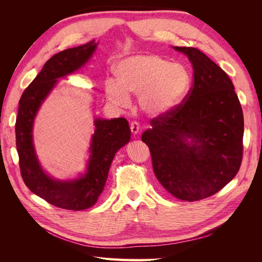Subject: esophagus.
I'll use <instances>...</instances> for the list:
<instances>
[{
    "mask_svg": "<svg viewBox=\"0 0 262 262\" xmlns=\"http://www.w3.org/2000/svg\"><path fill=\"white\" fill-rule=\"evenodd\" d=\"M130 129L131 132L134 134V136H137V134L140 132V125L138 122H132L130 125Z\"/></svg>",
    "mask_w": 262,
    "mask_h": 262,
    "instance_id": "obj_1",
    "label": "esophagus"
}]
</instances>
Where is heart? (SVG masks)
<instances>
[{
	"mask_svg": "<svg viewBox=\"0 0 262 262\" xmlns=\"http://www.w3.org/2000/svg\"><path fill=\"white\" fill-rule=\"evenodd\" d=\"M118 78L106 83L108 99L118 106L130 102V93L139 95L142 112L152 117L167 115L187 95L191 76L180 63H170L160 54L145 53L125 58L118 63Z\"/></svg>",
	"mask_w": 262,
	"mask_h": 262,
	"instance_id": "1",
	"label": "heart"
}]
</instances>
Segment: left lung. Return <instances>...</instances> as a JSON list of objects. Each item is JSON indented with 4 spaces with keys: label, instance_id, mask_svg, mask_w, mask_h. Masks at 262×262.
Here are the masks:
<instances>
[{
    "label": "left lung",
    "instance_id": "left-lung-1",
    "mask_svg": "<svg viewBox=\"0 0 262 262\" xmlns=\"http://www.w3.org/2000/svg\"><path fill=\"white\" fill-rule=\"evenodd\" d=\"M193 69V85L167 115L153 118L142 134L161 185L184 201L216 193L238 172L244 116L228 75L199 49L173 47Z\"/></svg>",
    "mask_w": 262,
    "mask_h": 262
}]
</instances>
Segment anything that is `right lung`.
<instances>
[{
  "mask_svg": "<svg viewBox=\"0 0 262 262\" xmlns=\"http://www.w3.org/2000/svg\"><path fill=\"white\" fill-rule=\"evenodd\" d=\"M97 48L92 40L63 50L45 63L42 70L24 91L19 99L15 124L19 168L25 185L31 192L47 202L66 210L81 211L97 202L104 190L110 165L116 153L129 143L131 130L124 118L94 120L95 131L90 146L86 171L78 178L58 180L47 173L38 161L33 141L34 121L39 108L58 84L59 78L84 67Z\"/></svg>",
  "mask_w": 262,
  "mask_h": 262,
  "instance_id": "obj_1",
  "label": "right lung"
}]
</instances>
